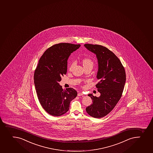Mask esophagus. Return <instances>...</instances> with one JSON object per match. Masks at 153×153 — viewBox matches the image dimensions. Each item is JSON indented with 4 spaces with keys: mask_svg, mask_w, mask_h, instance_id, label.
<instances>
[{
    "mask_svg": "<svg viewBox=\"0 0 153 153\" xmlns=\"http://www.w3.org/2000/svg\"><path fill=\"white\" fill-rule=\"evenodd\" d=\"M83 93H82V92H79V93H78V96H82V95H83Z\"/></svg>",
    "mask_w": 153,
    "mask_h": 153,
    "instance_id": "esophagus-1",
    "label": "esophagus"
}]
</instances>
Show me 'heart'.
I'll return each instance as SVG.
<instances>
[{
    "instance_id": "1",
    "label": "heart",
    "mask_w": 153,
    "mask_h": 153,
    "mask_svg": "<svg viewBox=\"0 0 153 153\" xmlns=\"http://www.w3.org/2000/svg\"><path fill=\"white\" fill-rule=\"evenodd\" d=\"M82 63H83L84 67L91 66L92 67H93V65H94L93 61L91 59H90V58H88L84 59L83 61H82ZM74 64H75L74 62H72V63H71V64L70 65L69 69L70 70L72 69L74 66Z\"/></svg>"
}]
</instances>
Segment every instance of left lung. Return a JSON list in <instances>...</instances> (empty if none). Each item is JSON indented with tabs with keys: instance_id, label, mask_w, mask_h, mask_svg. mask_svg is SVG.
I'll list each match as a JSON object with an SVG mask.
<instances>
[{
	"instance_id": "8db88e82",
	"label": "left lung",
	"mask_w": 153,
	"mask_h": 153,
	"mask_svg": "<svg viewBox=\"0 0 153 153\" xmlns=\"http://www.w3.org/2000/svg\"><path fill=\"white\" fill-rule=\"evenodd\" d=\"M84 47L96 55V78L100 80L96 87L100 93L98 97L92 94L88 95L93 100V103L86 110L90 116L101 118L114 108L121 98L126 80L125 68L117 56L105 47L92 44H85Z\"/></svg>"
}]
</instances>
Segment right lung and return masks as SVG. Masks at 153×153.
I'll use <instances>...</instances> for the list:
<instances>
[{"mask_svg":"<svg viewBox=\"0 0 153 153\" xmlns=\"http://www.w3.org/2000/svg\"><path fill=\"white\" fill-rule=\"evenodd\" d=\"M80 45L60 43L49 48L39 59L34 73L38 99L46 112L54 117L68 111L70 104L77 95L72 88L63 89L59 82L66 74L67 60Z\"/></svg>","mask_w":153,"mask_h":153,"instance_id":"add662e5","label":"right lung"}]
</instances>
